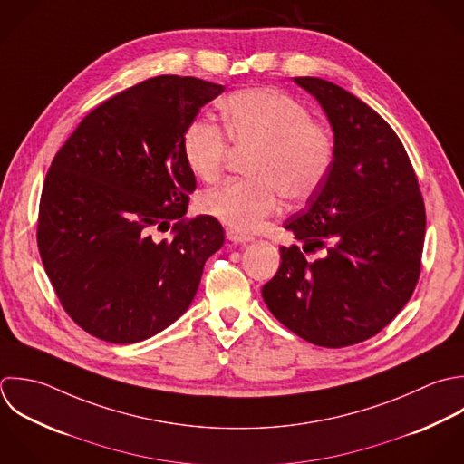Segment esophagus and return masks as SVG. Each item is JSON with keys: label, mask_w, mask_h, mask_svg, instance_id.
I'll list each match as a JSON object with an SVG mask.
<instances>
[{"label": "esophagus", "mask_w": 464, "mask_h": 464, "mask_svg": "<svg viewBox=\"0 0 464 464\" xmlns=\"http://www.w3.org/2000/svg\"><path fill=\"white\" fill-rule=\"evenodd\" d=\"M226 237H227V240L233 242V244H246V242H251V240H253L249 235L238 233V231H235V229H227V231H226Z\"/></svg>", "instance_id": "34e87169"}]
</instances>
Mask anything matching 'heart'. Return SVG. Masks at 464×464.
<instances>
[{"mask_svg": "<svg viewBox=\"0 0 464 464\" xmlns=\"http://www.w3.org/2000/svg\"><path fill=\"white\" fill-rule=\"evenodd\" d=\"M227 139L253 150L251 180H227L202 195L204 213L238 233L256 231L282 204L313 197L331 173L336 155L333 130L311 119L309 108L291 93L273 86H251L231 93L220 106ZM209 119L188 124L182 155L189 171L215 180L227 159L229 144Z\"/></svg>", "mask_w": 464, "mask_h": 464, "instance_id": "b5f03b06", "label": "heart"}]
</instances>
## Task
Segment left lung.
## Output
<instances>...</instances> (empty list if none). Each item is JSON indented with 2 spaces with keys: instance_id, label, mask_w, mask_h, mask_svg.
<instances>
[{
  "instance_id": "8db88e82",
  "label": "left lung",
  "mask_w": 464,
  "mask_h": 464,
  "mask_svg": "<svg viewBox=\"0 0 464 464\" xmlns=\"http://www.w3.org/2000/svg\"><path fill=\"white\" fill-rule=\"evenodd\" d=\"M324 108L336 139L329 177L307 208L285 220L298 246L262 287L273 316L309 343L340 349L387 327L411 300L427 215L411 159L389 122L342 86L295 77Z\"/></svg>"
}]
</instances>
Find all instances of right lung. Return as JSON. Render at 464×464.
<instances>
[{
    "label": "right lung",
    "instance_id": "add662e5",
    "mask_svg": "<svg viewBox=\"0 0 464 464\" xmlns=\"http://www.w3.org/2000/svg\"><path fill=\"white\" fill-rule=\"evenodd\" d=\"M222 84L157 75L92 110L55 153L37 247L68 316L110 343H137L191 305L206 260L224 244L217 218L184 220L195 175L182 135ZM171 228V239L158 233Z\"/></svg>",
    "mask_w": 464,
    "mask_h": 464
}]
</instances>
